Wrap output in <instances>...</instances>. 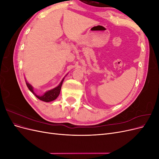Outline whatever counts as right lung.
I'll return each mask as SVG.
<instances>
[{
	"label": "right lung",
	"instance_id": "obj_1",
	"mask_svg": "<svg viewBox=\"0 0 159 159\" xmlns=\"http://www.w3.org/2000/svg\"><path fill=\"white\" fill-rule=\"evenodd\" d=\"M64 80V78H63V80H61L60 84L58 85H57V87H56L55 88L52 89L51 90L46 91V92L43 95H36L34 93V90H33L32 86L29 83H28L26 81V84L28 88L29 89V90L31 91V92L34 95H35V96L38 99H39L40 100L43 101V102H52V101L55 100L57 97H58V95H60V93L61 85H62V83H63Z\"/></svg>",
	"mask_w": 159,
	"mask_h": 159
}]
</instances>
